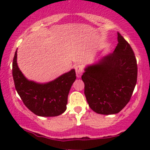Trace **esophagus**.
Listing matches in <instances>:
<instances>
[{
  "label": "esophagus",
  "instance_id": "esophagus-1",
  "mask_svg": "<svg viewBox=\"0 0 150 150\" xmlns=\"http://www.w3.org/2000/svg\"><path fill=\"white\" fill-rule=\"evenodd\" d=\"M75 72H76L77 77H78V78H81V75H82L83 71V65H81V64H78V65L75 66Z\"/></svg>",
  "mask_w": 150,
  "mask_h": 150
}]
</instances>
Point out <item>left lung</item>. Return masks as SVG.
I'll return each instance as SVG.
<instances>
[{
    "label": "left lung",
    "mask_w": 150,
    "mask_h": 150,
    "mask_svg": "<svg viewBox=\"0 0 150 150\" xmlns=\"http://www.w3.org/2000/svg\"><path fill=\"white\" fill-rule=\"evenodd\" d=\"M112 54L85 68L82 80L89 107L98 114H117L131 99L137 81V63L129 43L117 33Z\"/></svg>",
    "instance_id": "8db88e82"
}]
</instances>
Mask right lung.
<instances>
[{
  "label": "right lung",
  "instance_id": "add662e5",
  "mask_svg": "<svg viewBox=\"0 0 150 150\" xmlns=\"http://www.w3.org/2000/svg\"><path fill=\"white\" fill-rule=\"evenodd\" d=\"M16 51L12 64L15 88L25 105L36 115L54 117L62 114L67 109V97L76 79L75 69L63 74L46 83H38L27 79L16 62Z\"/></svg>",
  "mask_w": 150,
  "mask_h": 150
}]
</instances>
